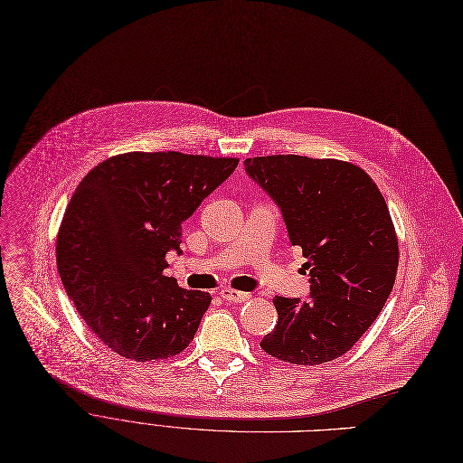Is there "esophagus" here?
I'll list each match as a JSON object with an SVG mask.
<instances>
[{"label": "esophagus", "instance_id": "1", "mask_svg": "<svg viewBox=\"0 0 463 463\" xmlns=\"http://www.w3.org/2000/svg\"><path fill=\"white\" fill-rule=\"evenodd\" d=\"M219 295H222V298L223 300H229V302H246V300H250V293H241V290H234V288H222L219 290Z\"/></svg>", "mask_w": 463, "mask_h": 463}]
</instances>
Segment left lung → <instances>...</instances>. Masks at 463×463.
Listing matches in <instances>:
<instances>
[{"instance_id":"obj_1","label":"left lung","mask_w":463,"mask_h":463,"mask_svg":"<svg viewBox=\"0 0 463 463\" xmlns=\"http://www.w3.org/2000/svg\"><path fill=\"white\" fill-rule=\"evenodd\" d=\"M244 165L279 206L311 278L309 300L274 298L278 325L260 347L297 366L345 354L377 319L398 272V236L379 187L337 159L266 156Z\"/></svg>"}]
</instances>
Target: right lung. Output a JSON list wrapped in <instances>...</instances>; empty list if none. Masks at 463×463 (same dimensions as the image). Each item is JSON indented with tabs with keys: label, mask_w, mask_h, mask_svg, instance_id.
Returning <instances> with one entry per match:
<instances>
[{
	"label": "right lung",
	"mask_w": 463,
	"mask_h": 463,
	"mask_svg": "<svg viewBox=\"0 0 463 463\" xmlns=\"http://www.w3.org/2000/svg\"><path fill=\"white\" fill-rule=\"evenodd\" d=\"M234 157L129 152L91 168L63 213L56 259L88 328L119 356L156 362L182 353L212 297L166 278L182 223L222 185Z\"/></svg>",
	"instance_id": "add662e5"
}]
</instances>
